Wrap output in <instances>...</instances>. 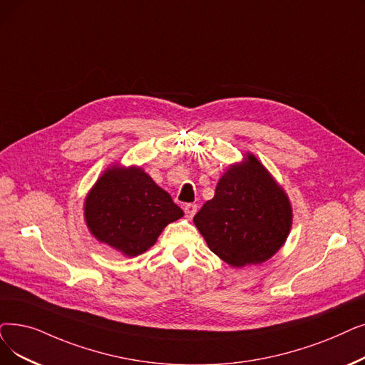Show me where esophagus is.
I'll list each match as a JSON object with an SVG mask.
<instances>
[{"label":"esophagus","instance_id":"1","mask_svg":"<svg viewBox=\"0 0 365 365\" xmlns=\"http://www.w3.org/2000/svg\"><path fill=\"white\" fill-rule=\"evenodd\" d=\"M195 213H197V204H186L185 205V216L187 219H192Z\"/></svg>","mask_w":365,"mask_h":365}]
</instances>
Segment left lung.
<instances>
[{
	"label": "left lung",
	"instance_id": "left-lung-1",
	"mask_svg": "<svg viewBox=\"0 0 365 365\" xmlns=\"http://www.w3.org/2000/svg\"><path fill=\"white\" fill-rule=\"evenodd\" d=\"M291 222L287 194L253 155L231 165L215 197L194 216L210 250L232 267L272 258L287 240Z\"/></svg>",
	"mask_w": 365,
	"mask_h": 365
}]
</instances>
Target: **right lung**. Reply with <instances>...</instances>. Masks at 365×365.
I'll use <instances>...</instances> for the list:
<instances>
[{
    "label": "right lung",
    "mask_w": 365,
    "mask_h": 365,
    "mask_svg": "<svg viewBox=\"0 0 365 365\" xmlns=\"http://www.w3.org/2000/svg\"><path fill=\"white\" fill-rule=\"evenodd\" d=\"M182 216L170 194L137 167L107 170L85 201L93 237L126 257L148 250L170 222Z\"/></svg>",
    "instance_id": "obj_1"
}]
</instances>
